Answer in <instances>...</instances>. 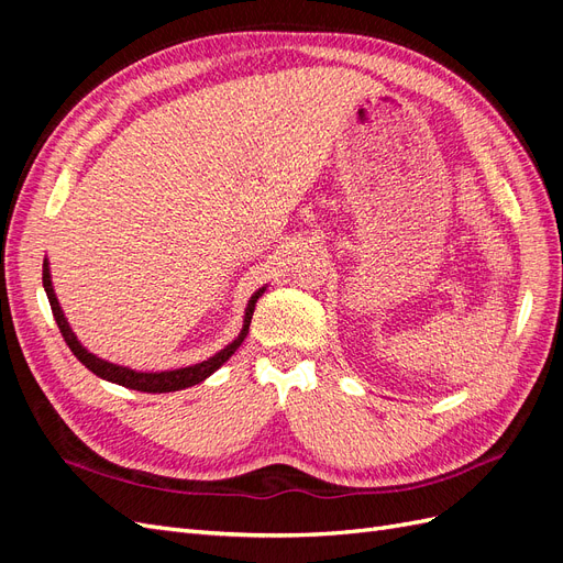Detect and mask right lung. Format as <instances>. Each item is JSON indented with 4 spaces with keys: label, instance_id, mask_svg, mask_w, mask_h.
<instances>
[{
    "label": "right lung",
    "instance_id": "right-lung-1",
    "mask_svg": "<svg viewBox=\"0 0 563 563\" xmlns=\"http://www.w3.org/2000/svg\"><path fill=\"white\" fill-rule=\"evenodd\" d=\"M42 282H44V291L48 296V302H51V312H54V319L58 323V329L65 338L67 347L73 350V354L77 356V360L87 366L91 373H96L98 378L103 380H110V383H117L122 387H129V389H139V391H152V395H162V391H176V389H185V387H192L201 380H207L213 371H218L220 366H223L230 356L236 352V347H240L244 343V338L249 333V327H251V317H253V310H255V302H258V298L265 294V286L258 288L255 291L246 305V314H244V327L240 331V335H236L232 343L228 347H223L220 352H216L213 356H209L207 362L201 364H195V366H185V368H174V371H155V373H143V371H133L129 366H119V364H110L106 360H100V356L91 354L87 347H84L77 335L73 333L70 323H67L60 305H58V298H56V291L54 286H51V272H48V263L44 261V269H42Z\"/></svg>",
    "mask_w": 563,
    "mask_h": 563
}]
</instances>
